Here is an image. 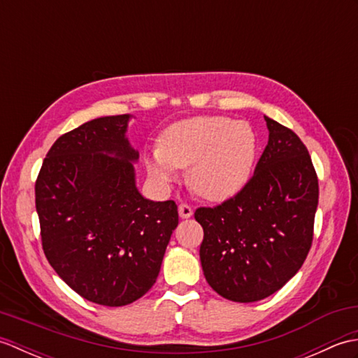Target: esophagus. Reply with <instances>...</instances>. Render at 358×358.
Returning <instances> with one entry per match:
<instances>
[{
  "label": "esophagus",
  "mask_w": 358,
  "mask_h": 358,
  "mask_svg": "<svg viewBox=\"0 0 358 358\" xmlns=\"http://www.w3.org/2000/svg\"><path fill=\"white\" fill-rule=\"evenodd\" d=\"M178 214H180V217H181V218H189V217H192L194 210H192V208H191V206H189V204H186V203H181L180 206H178Z\"/></svg>",
  "instance_id": "34e87169"
}]
</instances>
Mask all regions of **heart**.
<instances>
[{
  "mask_svg": "<svg viewBox=\"0 0 358 358\" xmlns=\"http://www.w3.org/2000/svg\"><path fill=\"white\" fill-rule=\"evenodd\" d=\"M257 136L246 121L229 117H194L166 129L159 149L144 158L148 173L167 185L186 169L189 186L210 201L237 195L252 173Z\"/></svg>",
  "mask_w": 358,
  "mask_h": 358,
  "instance_id": "heart-1",
  "label": "heart"
}]
</instances>
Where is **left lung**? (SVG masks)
<instances>
[{"instance_id": "left-lung-1", "label": "left lung", "mask_w": 358, "mask_h": 358, "mask_svg": "<svg viewBox=\"0 0 358 358\" xmlns=\"http://www.w3.org/2000/svg\"><path fill=\"white\" fill-rule=\"evenodd\" d=\"M269 141L254 175L232 199L199 208L204 277L227 300L250 303L277 292L305 263L314 238L318 178L295 132L264 117Z\"/></svg>"}]
</instances>
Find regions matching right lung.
Returning <instances> with one entry per match:
<instances>
[{"label":"right lung","mask_w":358,"mask_h":358,"mask_svg":"<svg viewBox=\"0 0 358 358\" xmlns=\"http://www.w3.org/2000/svg\"><path fill=\"white\" fill-rule=\"evenodd\" d=\"M129 118H95L59 136L35 183L48 262L83 299L112 308L154 286L178 224L175 201H150L135 186Z\"/></svg>","instance_id":"1"}]
</instances>
